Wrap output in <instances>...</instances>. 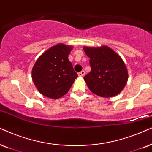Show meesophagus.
Instances as JSON below:
<instances>
[{
  "instance_id": "34e87169",
  "label": "esophagus",
  "mask_w": 152,
  "mask_h": 152,
  "mask_svg": "<svg viewBox=\"0 0 152 152\" xmlns=\"http://www.w3.org/2000/svg\"><path fill=\"white\" fill-rule=\"evenodd\" d=\"M78 76H80V77H82V76H83L85 75V71H81V72L78 73Z\"/></svg>"
}]
</instances>
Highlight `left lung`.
I'll list each match as a JSON object with an SVG mask.
<instances>
[{
  "instance_id": "8db88e82",
  "label": "left lung",
  "mask_w": 152,
  "mask_h": 152,
  "mask_svg": "<svg viewBox=\"0 0 152 152\" xmlns=\"http://www.w3.org/2000/svg\"><path fill=\"white\" fill-rule=\"evenodd\" d=\"M83 49L90 58L91 72L84 80L91 92L106 98L120 93L128 80V71L120 56L107 46Z\"/></svg>"
}]
</instances>
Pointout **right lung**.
<instances>
[{"label":"right lung","mask_w":152,"mask_h":152,"mask_svg":"<svg viewBox=\"0 0 152 152\" xmlns=\"http://www.w3.org/2000/svg\"><path fill=\"white\" fill-rule=\"evenodd\" d=\"M72 46L59 44L40 56L32 70V78L38 91L48 98L59 99L66 94L78 74L68 56Z\"/></svg>","instance_id":"obj_1"}]
</instances>
